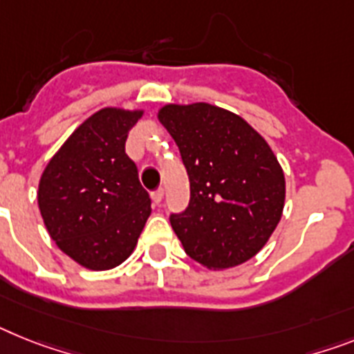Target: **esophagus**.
<instances>
[{"label":"esophagus","instance_id":"1","mask_svg":"<svg viewBox=\"0 0 354 354\" xmlns=\"http://www.w3.org/2000/svg\"><path fill=\"white\" fill-rule=\"evenodd\" d=\"M151 200H153L154 205L162 203V200H163V191H162V189H158V191H154L153 194H151Z\"/></svg>","mask_w":354,"mask_h":354}]
</instances>
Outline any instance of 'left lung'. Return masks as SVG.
<instances>
[{"label": "left lung", "mask_w": 354, "mask_h": 354, "mask_svg": "<svg viewBox=\"0 0 354 354\" xmlns=\"http://www.w3.org/2000/svg\"><path fill=\"white\" fill-rule=\"evenodd\" d=\"M158 120L191 182L189 207L171 214L185 254L210 270L252 259L281 221L286 196L270 145L239 115L207 102L167 104Z\"/></svg>", "instance_id": "left-lung-1"}]
</instances>
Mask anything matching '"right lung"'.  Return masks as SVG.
<instances>
[{"mask_svg": "<svg viewBox=\"0 0 354 354\" xmlns=\"http://www.w3.org/2000/svg\"><path fill=\"white\" fill-rule=\"evenodd\" d=\"M144 111L104 108L86 118L53 154L37 203L50 237L88 270H111L131 255L151 214V198L126 154Z\"/></svg>", "mask_w": 354, "mask_h": 354, "instance_id": "obj_1", "label": "right lung"}]
</instances>
